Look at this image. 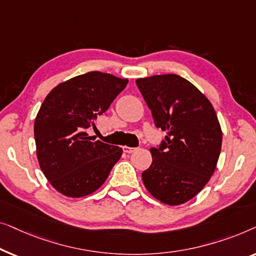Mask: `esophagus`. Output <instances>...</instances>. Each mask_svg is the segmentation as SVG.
Here are the masks:
<instances>
[{"instance_id":"1","label":"esophagus","mask_w":256,"mask_h":256,"mask_svg":"<svg viewBox=\"0 0 256 256\" xmlns=\"http://www.w3.org/2000/svg\"><path fill=\"white\" fill-rule=\"evenodd\" d=\"M136 148H134V147H128V146H124L123 147V150L125 153H133L134 152Z\"/></svg>"}]
</instances>
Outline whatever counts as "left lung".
<instances>
[{
	"instance_id": "8db88e82",
	"label": "left lung",
	"mask_w": 256,
	"mask_h": 256,
	"mask_svg": "<svg viewBox=\"0 0 256 256\" xmlns=\"http://www.w3.org/2000/svg\"><path fill=\"white\" fill-rule=\"evenodd\" d=\"M152 111L156 126L167 131L159 147H152V164L142 172L150 195L168 205L195 197L214 174L222 133L206 97L176 74L136 80Z\"/></svg>"
}]
</instances>
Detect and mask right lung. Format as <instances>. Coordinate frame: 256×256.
<instances>
[{
	"label": "right lung",
	"instance_id": "1",
	"mask_svg": "<svg viewBox=\"0 0 256 256\" xmlns=\"http://www.w3.org/2000/svg\"><path fill=\"white\" fill-rule=\"evenodd\" d=\"M128 80L89 72L58 84L34 120L37 158L42 172L60 194L78 198L106 182L123 150L90 142L87 130L124 90Z\"/></svg>",
	"mask_w": 256,
	"mask_h": 256
}]
</instances>
